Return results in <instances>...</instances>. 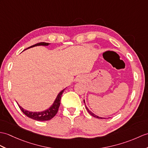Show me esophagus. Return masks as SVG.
Returning a JSON list of instances; mask_svg holds the SVG:
<instances>
[{
  "instance_id": "obj_1",
  "label": "esophagus",
  "mask_w": 148,
  "mask_h": 148,
  "mask_svg": "<svg viewBox=\"0 0 148 148\" xmlns=\"http://www.w3.org/2000/svg\"><path fill=\"white\" fill-rule=\"evenodd\" d=\"M80 79H81V77H78V78H77V79H76V80H77V81H80Z\"/></svg>"
}]
</instances>
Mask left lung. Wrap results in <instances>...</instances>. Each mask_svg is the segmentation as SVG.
Returning <instances> with one entry per match:
<instances>
[{
    "instance_id": "left-lung-1",
    "label": "left lung",
    "mask_w": 148,
    "mask_h": 148,
    "mask_svg": "<svg viewBox=\"0 0 148 148\" xmlns=\"http://www.w3.org/2000/svg\"><path fill=\"white\" fill-rule=\"evenodd\" d=\"M84 104H85V101H84ZM85 107H86V109L87 110V111L88 112V113H90V114L91 115H92V116H94V117H96V118H98V119H105V118H103V117H100V116H97V115H96L95 114H94V113H92V112H91L90 110H89L88 108V107H87V106H86L85 105Z\"/></svg>"
}]
</instances>
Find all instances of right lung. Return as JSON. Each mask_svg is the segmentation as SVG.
I'll return each instance as SVG.
<instances>
[{
	"instance_id": "right-lung-1",
	"label": "right lung",
	"mask_w": 148,
	"mask_h": 148,
	"mask_svg": "<svg viewBox=\"0 0 148 148\" xmlns=\"http://www.w3.org/2000/svg\"><path fill=\"white\" fill-rule=\"evenodd\" d=\"M49 44L50 43H49L40 42V43L31 46V47L27 48V49H29V48L34 47L36 46H40V45L48 46ZM64 90H65V89L62 91H61L58 94L57 97L56 99V100L54 101L53 105H51L49 108H48L47 110H45V111L39 112H29V111L26 110L23 108L21 106H19V105H18L19 107L21 109V110L23 112L24 114L26 115L27 116H28V117L30 119H34L37 121H49V120L52 119L53 116H55V115L57 114L58 108H59L60 105V99H61L62 95V93L64 92Z\"/></svg>"
}]
</instances>
